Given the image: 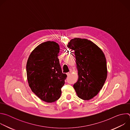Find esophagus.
Wrapping results in <instances>:
<instances>
[{"instance_id": "1", "label": "esophagus", "mask_w": 130, "mask_h": 130, "mask_svg": "<svg viewBox=\"0 0 130 130\" xmlns=\"http://www.w3.org/2000/svg\"><path fill=\"white\" fill-rule=\"evenodd\" d=\"M70 73H71V72H67V73H66V75H67V76H69V75H70Z\"/></svg>"}]
</instances>
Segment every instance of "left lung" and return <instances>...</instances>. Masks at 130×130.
Returning a JSON list of instances; mask_svg holds the SVG:
<instances>
[{"instance_id":"obj_1","label":"left lung","mask_w":130,"mask_h":130,"mask_svg":"<svg viewBox=\"0 0 130 130\" xmlns=\"http://www.w3.org/2000/svg\"><path fill=\"white\" fill-rule=\"evenodd\" d=\"M75 51L78 80L73 85L78 97L89 100L102 88L107 78L105 55L94 43L85 39L74 38L67 45Z\"/></svg>"}]
</instances>
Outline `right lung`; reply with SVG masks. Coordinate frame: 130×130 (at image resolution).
<instances>
[{
    "label": "right lung",
    "mask_w": 130,
    "mask_h": 130,
    "mask_svg": "<svg viewBox=\"0 0 130 130\" xmlns=\"http://www.w3.org/2000/svg\"><path fill=\"white\" fill-rule=\"evenodd\" d=\"M60 46L53 41L43 43L31 52L26 65L27 77L31 90L42 100H58L67 77L62 72L58 58Z\"/></svg>",
    "instance_id": "obj_1"
}]
</instances>
